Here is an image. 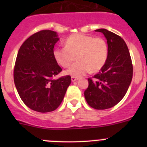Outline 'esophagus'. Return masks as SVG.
Returning <instances> with one entry per match:
<instances>
[{
    "instance_id": "34e87169",
    "label": "esophagus",
    "mask_w": 147,
    "mask_h": 147,
    "mask_svg": "<svg viewBox=\"0 0 147 147\" xmlns=\"http://www.w3.org/2000/svg\"><path fill=\"white\" fill-rule=\"evenodd\" d=\"M76 80H78L77 77H75V76H72V77H71V81H72L73 82L75 81H76Z\"/></svg>"
}]
</instances>
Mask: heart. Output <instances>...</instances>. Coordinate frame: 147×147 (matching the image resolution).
I'll return each mask as SVG.
<instances>
[{
	"mask_svg": "<svg viewBox=\"0 0 147 147\" xmlns=\"http://www.w3.org/2000/svg\"><path fill=\"white\" fill-rule=\"evenodd\" d=\"M65 47H57L54 50V57L63 67H70L67 74L80 77L90 70L96 72L102 69L108 57V45L105 39L90 35L76 34L70 36L65 42Z\"/></svg>",
	"mask_w": 147,
	"mask_h": 147,
	"instance_id": "1",
	"label": "heart"
}]
</instances>
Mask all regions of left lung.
<instances>
[{"label":"left lung","mask_w":147,"mask_h":147,"mask_svg":"<svg viewBox=\"0 0 147 147\" xmlns=\"http://www.w3.org/2000/svg\"><path fill=\"white\" fill-rule=\"evenodd\" d=\"M107 39L108 57L99 72L88 78L85 97L88 105L96 110L114 107L124 98L132 79V59L124 40L105 28L96 30Z\"/></svg>","instance_id":"1"}]
</instances>
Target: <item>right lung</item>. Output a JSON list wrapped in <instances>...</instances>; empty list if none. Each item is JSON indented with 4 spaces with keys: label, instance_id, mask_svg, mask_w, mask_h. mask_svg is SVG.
Here are the masks:
<instances>
[{
    "label": "right lung",
    "instance_id": "add662e5",
    "mask_svg": "<svg viewBox=\"0 0 147 147\" xmlns=\"http://www.w3.org/2000/svg\"><path fill=\"white\" fill-rule=\"evenodd\" d=\"M58 40L55 32L42 30L26 40L18 51L14 82L23 103L34 111L55 110L71 82L69 75L54 79L62 71L53 54Z\"/></svg>",
    "mask_w": 147,
    "mask_h": 147
}]
</instances>
